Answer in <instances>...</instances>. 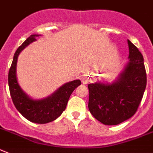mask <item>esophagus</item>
Instances as JSON below:
<instances>
[{
    "label": "esophagus",
    "mask_w": 153,
    "mask_h": 153,
    "mask_svg": "<svg viewBox=\"0 0 153 153\" xmlns=\"http://www.w3.org/2000/svg\"><path fill=\"white\" fill-rule=\"evenodd\" d=\"M89 80H90V79H89V78H88V77L84 76L82 78V82L84 83V84H87V83L89 82Z\"/></svg>",
    "instance_id": "esophagus-1"
}]
</instances>
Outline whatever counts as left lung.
I'll return each instance as SVG.
<instances>
[{
	"label": "left lung",
	"mask_w": 153,
	"mask_h": 153,
	"mask_svg": "<svg viewBox=\"0 0 153 153\" xmlns=\"http://www.w3.org/2000/svg\"><path fill=\"white\" fill-rule=\"evenodd\" d=\"M129 61L114 82L88 85V110L100 122L117 125L136 113L146 87L144 58L128 39Z\"/></svg>",
	"instance_id": "1"
}]
</instances>
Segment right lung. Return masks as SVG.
<instances>
[{"instance_id": "right-lung-1", "label": "right lung", "mask_w": 153, "mask_h": 153, "mask_svg": "<svg viewBox=\"0 0 153 153\" xmlns=\"http://www.w3.org/2000/svg\"><path fill=\"white\" fill-rule=\"evenodd\" d=\"M36 36L31 35L17 49L8 72V85L13 103L19 112L27 120L36 124H47L56 120L65 110L69 97L73 91L81 85L80 80L65 83L51 96L42 100H33L19 86L16 77L18 57L23 49L36 41Z\"/></svg>"}]
</instances>
